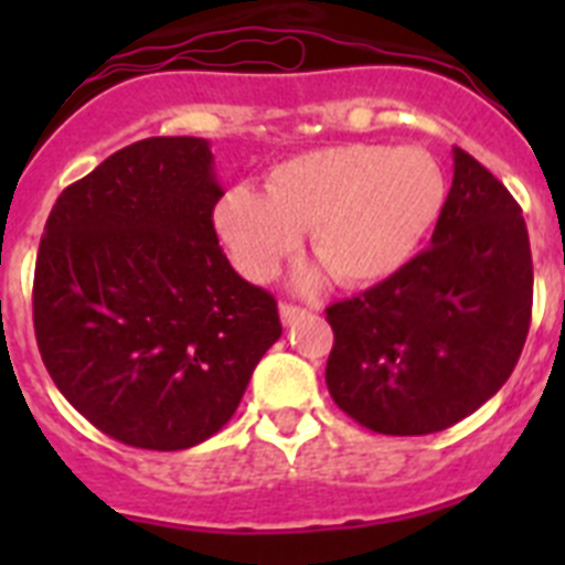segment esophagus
<instances>
[{"label":"esophagus","instance_id":"esophagus-1","mask_svg":"<svg viewBox=\"0 0 565 565\" xmlns=\"http://www.w3.org/2000/svg\"><path fill=\"white\" fill-rule=\"evenodd\" d=\"M308 311L299 306H291V302H279V319H282V326H297L299 319H306Z\"/></svg>","mask_w":565,"mask_h":565}]
</instances>
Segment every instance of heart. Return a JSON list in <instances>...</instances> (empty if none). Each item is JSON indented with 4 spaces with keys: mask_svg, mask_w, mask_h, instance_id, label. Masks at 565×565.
I'll use <instances>...</instances> for the list:
<instances>
[{
    "mask_svg": "<svg viewBox=\"0 0 565 565\" xmlns=\"http://www.w3.org/2000/svg\"><path fill=\"white\" fill-rule=\"evenodd\" d=\"M447 198L441 163L427 149L339 143L277 163L266 192L232 186L214 206V228L243 277L263 282L308 246L342 286H373L411 263ZM326 268H302L313 286Z\"/></svg>",
    "mask_w": 565,
    "mask_h": 565,
    "instance_id": "obj_1",
    "label": "heart"
}]
</instances>
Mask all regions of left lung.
<instances>
[{
    "label": "left lung",
    "instance_id": "1",
    "mask_svg": "<svg viewBox=\"0 0 565 565\" xmlns=\"http://www.w3.org/2000/svg\"><path fill=\"white\" fill-rule=\"evenodd\" d=\"M529 319L532 252L521 206L456 147L430 248L328 308V391L339 411L373 433L447 430L501 391Z\"/></svg>",
    "mask_w": 565,
    "mask_h": 565
}]
</instances>
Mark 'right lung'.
<instances>
[{
	"label": "right lung",
	"mask_w": 565,
	"mask_h": 565,
	"mask_svg": "<svg viewBox=\"0 0 565 565\" xmlns=\"http://www.w3.org/2000/svg\"><path fill=\"white\" fill-rule=\"evenodd\" d=\"M203 138H147L58 194L33 277L50 379L89 424L186 450L234 416L282 333L277 302L228 266Z\"/></svg>",
	"instance_id": "add662e5"
}]
</instances>
